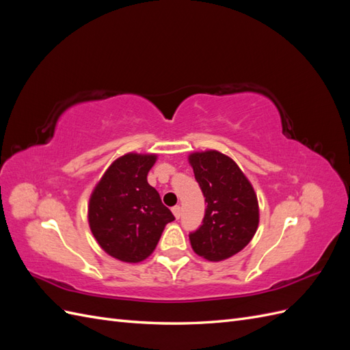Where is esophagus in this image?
Listing matches in <instances>:
<instances>
[{
	"instance_id": "1",
	"label": "esophagus",
	"mask_w": 350,
	"mask_h": 350,
	"mask_svg": "<svg viewBox=\"0 0 350 350\" xmlns=\"http://www.w3.org/2000/svg\"><path fill=\"white\" fill-rule=\"evenodd\" d=\"M172 213H174V216H175L176 219H179V216H181V207H179V206L172 207Z\"/></svg>"
}]
</instances>
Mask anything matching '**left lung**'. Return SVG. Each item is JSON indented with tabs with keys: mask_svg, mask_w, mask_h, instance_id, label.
Returning a JSON list of instances; mask_svg holds the SVG:
<instances>
[{
	"mask_svg": "<svg viewBox=\"0 0 350 350\" xmlns=\"http://www.w3.org/2000/svg\"><path fill=\"white\" fill-rule=\"evenodd\" d=\"M206 197V215L189 242L197 256L221 261L245 248L256 235L260 210L257 194L235 161L217 150L188 156Z\"/></svg>",
	"mask_w": 350,
	"mask_h": 350,
	"instance_id": "1",
	"label": "left lung"
}]
</instances>
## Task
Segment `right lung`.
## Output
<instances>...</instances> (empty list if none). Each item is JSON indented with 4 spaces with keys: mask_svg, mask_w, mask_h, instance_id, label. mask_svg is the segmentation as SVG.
<instances>
[{
    "mask_svg": "<svg viewBox=\"0 0 350 350\" xmlns=\"http://www.w3.org/2000/svg\"><path fill=\"white\" fill-rule=\"evenodd\" d=\"M157 154L126 153L116 159L93 188L88 219L94 239L111 257L140 262L154 251L169 221L175 220L147 183Z\"/></svg>",
    "mask_w": 350,
    "mask_h": 350,
    "instance_id": "right-lung-1",
    "label": "right lung"
}]
</instances>
